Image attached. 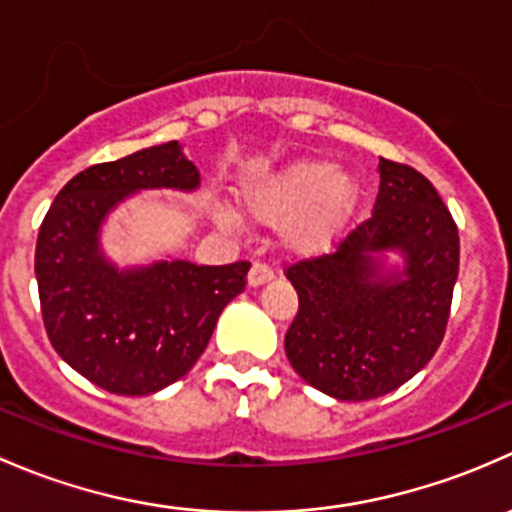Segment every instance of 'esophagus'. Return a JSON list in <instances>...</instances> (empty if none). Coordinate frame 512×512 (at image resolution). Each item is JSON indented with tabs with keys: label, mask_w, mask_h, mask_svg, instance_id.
Wrapping results in <instances>:
<instances>
[{
	"label": "esophagus",
	"mask_w": 512,
	"mask_h": 512,
	"mask_svg": "<svg viewBox=\"0 0 512 512\" xmlns=\"http://www.w3.org/2000/svg\"><path fill=\"white\" fill-rule=\"evenodd\" d=\"M271 276H273V271H271V266H268V263L254 261V266H251V271H249V286L251 288L263 286L266 281H271Z\"/></svg>",
	"instance_id": "34e87169"
}]
</instances>
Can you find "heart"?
<instances>
[{
    "mask_svg": "<svg viewBox=\"0 0 512 512\" xmlns=\"http://www.w3.org/2000/svg\"><path fill=\"white\" fill-rule=\"evenodd\" d=\"M241 204L258 221L283 220V246L313 256L333 249L345 234L357 207V182L328 160H298L246 187ZM219 221L226 229L239 224L231 212H221Z\"/></svg>",
    "mask_w": 512,
    "mask_h": 512,
    "instance_id": "obj_1",
    "label": "heart"
}]
</instances>
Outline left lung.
<instances>
[{
  "label": "left lung",
  "instance_id": "obj_1",
  "mask_svg": "<svg viewBox=\"0 0 512 512\" xmlns=\"http://www.w3.org/2000/svg\"><path fill=\"white\" fill-rule=\"evenodd\" d=\"M399 250L405 271L384 272ZM298 313L286 333L293 370L340 402L394 392L444 340L458 278V229L421 172L379 157L372 217L330 254L286 266Z\"/></svg>",
  "mask_w": 512,
  "mask_h": 512
}]
</instances>
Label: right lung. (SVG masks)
<instances>
[{"label":"right lung","instance_id":"1","mask_svg":"<svg viewBox=\"0 0 512 512\" xmlns=\"http://www.w3.org/2000/svg\"><path fill=\"white\" fill-rule=\"evenodd\" d=\"M177 140L78 172L41 221L34 271L51 345L100 389L145 397L194 367L249 261H160L118 271L98 249L105 214L138 189H197Z\"/></svg>","mask_w":512,"mask_h":512}]
</instances>
